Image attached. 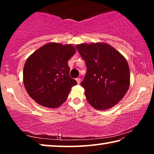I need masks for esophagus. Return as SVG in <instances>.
I'll use <instances>...</instances> for the list:
<instances>
[{
	"label": "esophagus",
	"instance_id": "esophagus-1",
	"mask_svg": "<svg viewBox=\"0 0 154 154\" xmlns=\"http://www.w3.org/2000/svg\"><path fill=\"white\" fill-rule=\"evenodd\" d=\"M76 81H77V82L78 84H79L80 82H81V79H80V78H77Z\"/></svg>",
	"mask_w": 154,
	"mask_h": 154
}]
</instances>
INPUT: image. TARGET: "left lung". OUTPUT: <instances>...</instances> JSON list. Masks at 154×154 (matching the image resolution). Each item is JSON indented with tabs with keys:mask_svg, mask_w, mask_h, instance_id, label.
<instances>
[{
	"mask_svg": "<svg viewBox=\"0 0 154 154\" xmlns=\"http://www.w3.org/2000/svg\"><path fill=\"white\" fill-rule=\"evenodd\" d=\"M77 49L87 66L81 83L91 106L106 110L116 105L130 86V69L126 58L106 43H82Z\"/></svg>",
	"mask_w": 154,
	"mask_h": 154,
	"instance_id": "1",
	"label": "left lung"
}]
</instances>
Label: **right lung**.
Here are the masks:
<instances>
[{"mask_svg":"<svg viewBox=\"0 0 154 154\" xmlns=\"http://www.w3.org/2000/svg\"><path fill=\"white\" fill-rule=\"evenodd\" d=\"M76 52L70 44L49 43L28 57L23 82L30 98L45 107L57 108L68 98L76 80L70 77L68 61Z\"/></svg>","mask_w":154,"mask_h":154,"instance_id":"add662e5","label":"right lung"}]
</instances>
